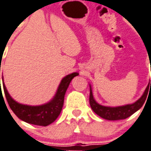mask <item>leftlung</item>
<instances>
[{
  "instance_id": "left-lung-1",
  "label": "left lung",
  "mask_w": 151,
  "mask_h": 151,
  "mask_svg": "<svg viewBox=\"0 0 151 151\" xmlns=\"http://www.w3.org/2000/svg\"><path fill=\"white\" fill-rule=\"evenodd\" d=\"M149 88H151V80H150V85L147 86L145 89V92L143 94L142 97L140 98L137 101L132 105H127L124 106H119V107H106L103 105H99L94 100L93 95L91 92V88L90 90V105L92 110L96 113L97 115L101 118L107 120H121L125 119L128 118L129 116L133 114L136 111H137L139 109L142 107L144 102L146 100V96L148 95Z\"/></svg>"
}]
</instances>
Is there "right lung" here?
Listing matches in <instances>:
<instances>
[{"label": "right lung", "mask_w": 151, "mask_h": 151, "mask_svg": "<svg viewBox=\"0 0 151 151\" xmlns=\"http://www.w3.org/2000/svg\"><path fill=\"white\" fill-rule=\"evenodd\" d=\"M1 71V65H0ZM78 75V73H73L65 77L61 81L59 86L57 92L55 96L52 101L47 103L46 105H40V106H29V105H21L14 101L6 90V86L3 82V89L5 92L6 101L9 104V106L11 110L14 113V114L23 120L24 122L38 126H44L46 127L50 123H52L60 115L63 105H64V100L66 91L68 89V85L72 79ZM1 88V80H0ZM2 93L1 88V94Z\"/></svg>", "instance_id": "add662e5"}]
</instances>
